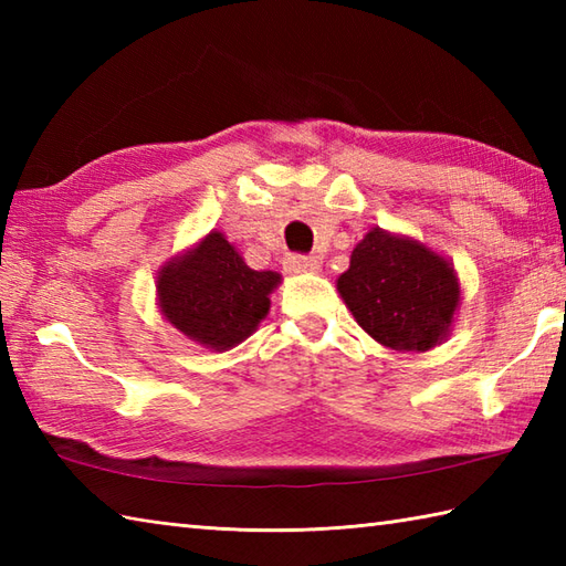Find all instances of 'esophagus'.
Returning <instances> with one entry per match:
<instances>
[{"instance_id": "esophagus-1", "label": "esophagus", "mask_w": 566, "mask_h": 566, "mask_svg": "<svg viewBox=\"0 0 566 566\" xmlns=\"http://www.w3.org/2000/svg\"><path fill=\"white\" fill-rule=\"evenodd\" d=\"M284 268L290 272H318L321 258L318 255H290L284 260Z\"/></svg>"}]
</instances>
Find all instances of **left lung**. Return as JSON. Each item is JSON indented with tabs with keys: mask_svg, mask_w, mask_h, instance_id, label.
Wrapping results in <instances>:
<instances>
[{
	"mask_svg": "<svg viewBox=\"0 0 566 566\" xmlns=\"http://www.w3.org/2000/svg\"><path fill=\"white\" fill-rule=\"evenodd\" d=\"M338 292L359 326L391 350L436 347L460 304V284L448 262L379 228L353 250Z\"/></svg>",
	"mask_w": 566,
	"mask_h": 566,
	"instance_id": "obj_1",
	"label": "left lung"
}]
</instances>
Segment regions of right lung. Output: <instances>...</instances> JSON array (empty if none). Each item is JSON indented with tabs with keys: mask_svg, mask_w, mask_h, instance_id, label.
<instances>
[{
	"mask_svg": "<svg viewBox=\"0 0 566 566\" xmlns=\"http://www.w3.org/2000/svg\"><path fill=\"white\" fill-rule=\"evenodd\" d=\"M280 274L250 270L221 233H209L158 276V298L175 328L213 350L245 340L270 311Z\"/></svg>",
	"mask_w": 566,
	"mask_h": 566,
	"instance_id": "1",
	"label": "right lung"
}]
</instances>
